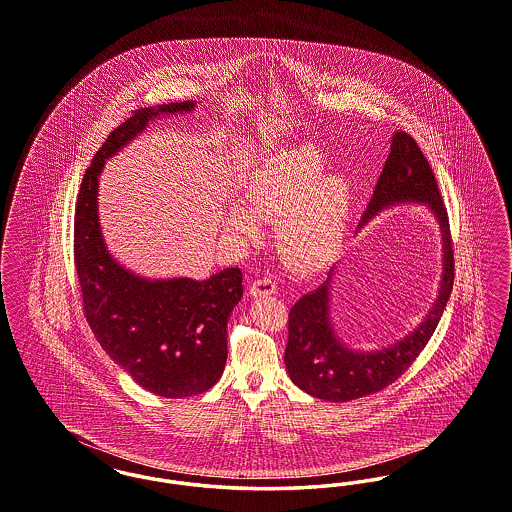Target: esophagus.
Masks as SVG:
<instances>
[{
  "label": "esophagus",
  "mask_w": 512,
  "mask_h": 512,
  "mask_svg": "<svg viewBox=\"0 0 512 512\" xmlns=\"http://www.w3.org/2000/svg\"><path fill=\"white\" fill-rule=\"evenodd\" d=\"M277 292V281L273 277H260L250 285V294L254 298H262V296H269Z\"/></svg>",
  "instance_id": "1"
}]
</instances>
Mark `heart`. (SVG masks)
<instances>
[{
	"instance_id": "heart-1",
	"label": "heart",
	"mask_w": 512,
	"mask_h": 512,
	"mask_svg": "<svg viewBox=\"0 0 512 512\" xmlns=\"http://www.w3.org/2000/svg\"><path fill=\"white\" fill-rule=\"evenodd\" d=\"M327 174V158L310 145L269 156L250 176L248 208H231L227 225L235 233L256 237L260 220H283L279 246L287 260L319 266L342 243L354 202L352 185Z\"/></svg>"
}]
</instances>
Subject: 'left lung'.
I'll use <instances>...</instances> for the list:
<instances>
[{
    "label": "left lung",
    "mask_w": 512,
    "mask_h": 512,
    "mask_svg": "<svg viewBox=\"0 0 512 512\" xmlns=\"http://www.w3.org/2000/svg\"><path fill=\"white\" fill-rule=\"evenodd\" d=\"M409 200L424 202L442 227L444 275L438 300L415 333L405 336L392 348L359 354L348 350L331 327L329 281L333 273H329L325 285L302 296L290 308L289 342L285 350V365L292 382L319 400H357L386 388L413 365L440 323L455 279L449 216L438 181L421 147L411 135L396 132L361 225L371 220L378 210Z\"/></svg>",
    "instance_id": "left-lung-1"
}]
</instances>
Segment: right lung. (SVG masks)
I'll use <instances>...</instances> for the list:
<instances>
[{
	"mask_svg": "<svg viewBox=\"0 0 512 512\" xmlns=\"http://www.w3.org/2000/svg\"><path fill=\"white\" fill-rule=\"evenodd\" d=\"M195 103L137 109L91 158L74 212V267L84 315L103 350L135 382L162 398L197 396L222 377L227 319L243 298V271L227 267L206 281H147L114 262L97 216V178L109 156L160 114Z\"/></svg>",
	"mask_w": 512,
	"mask_h": 512,
	"instance_id": "add662e5",
	"label": "right lung"
}]
</instances>
